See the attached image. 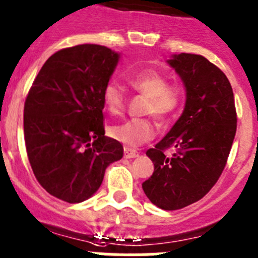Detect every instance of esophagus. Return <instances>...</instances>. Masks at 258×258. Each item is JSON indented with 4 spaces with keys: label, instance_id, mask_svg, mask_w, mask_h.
Listing matches in <instances>:
<instances>
[{
    "label": "esophagus",
    "instance_id": "obj_1",
    "mask_svg": "<svg viewBox=\"0 0 258 258\" xmlns=\"http://www.w3.org/2000/svg\"><path fill=\"white\" fill-rule=\"evenodd\" d=\"M138 151L134 150V148L131 147H125L124 148V157L125 158H134V157H138Z\"/></svg>",
    "mask_w": 258,
    "mask_h": 258
}]
</instances>
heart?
<instances>
[{"instance_id": "b5f03b06", "label": "heart", "mask_w": 258, "mask_h": 258, "mask_svg": "<svg viewBox=\"0 0 258 258\" xmlns=\"http://www.w3.org/2000/svg\"><path fill=\"white\" fill-rule=\"evenodd\" d=\"M127 84L138 93L147 97L145 112L152 113L157 119H171L183 103L184 92L178 84H169L165 74L153 69L142 70L127 78ZM103 105L112 115H117L125 107L124 93L116 84H107L102 93ZM156 125L151 119H131L111 126L112 138L129 147L151 141L156 136Z\"/></svg>"}]
</instances>
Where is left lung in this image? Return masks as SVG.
<instances>
[{"label":"left lung","mask_w":258,"mask_h":258,"mask_svg":"<svg viewBox=\"0 0 258 258\" xmlns=\"http://www.w3.org/2000/svg\"><path fill=\"white\" fill-rule=\"evenodd\" d=\"M167 63L183 80L185 106L169 133L146 152L155 171L142 188L153 205L172 211L200 201L219 180L237 132V111L228 78L206 57L180 53ZM170 147L177 151L167 158Z\"/></svg>","instance_id":"1"}]
</instances>
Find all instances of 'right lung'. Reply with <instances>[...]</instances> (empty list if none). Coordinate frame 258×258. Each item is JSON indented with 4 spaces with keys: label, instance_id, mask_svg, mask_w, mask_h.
I'll use <instances>...</instances> for the list:
<instances>
[{
    "label": "right lung",
    "instance_id": "1",
    "mask_svg": "<svg viewBox=\"0 0 258 258\" xmlns=\"http://www.w3.org/2000/svg\"><path fill=\"white\" fill-rule=\"evenodd\" d=\"M100 44L57 51L44 62L24 105V138L38 183L69 203L88 200L122 146L105 136L102 93L119 62Z\"/></svg>",
    "mask_w": 258,
    "mask_h": 258
}]
</instances>
